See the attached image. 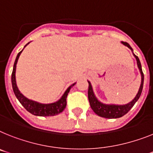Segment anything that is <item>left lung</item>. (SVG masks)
I'll list each match as a JSON object with an SVG mask.
<instances>
[{
    "instance_id": "1",
    "label": "left lung",
    "mask_w": 153,
    "mask_h": 153,
    "mask_svg": "<svg viewBox=\"0 0 153 153\" xmlns=\"http://www.w3.org/2000/svg\"><path fill=\"white\" fill-rule=\"evenodd\" d=\"M121 43L133 51V49L131 48V47L130 46L128 43L123 42V41H122ZM133 55L135 57L136 60H137V67L139 69L141 76H142V82H141V86H140L139 90H138L137 94H136L135 98H134L133 100L129 102V103H127L126 105L103 104V103H102L97 99V98L94 94L93 89H92L91 84L90 82L88 81V84H89V87H88V99H89V102H90V105L91 107L92 110L94 111V113L99 117L107 118V119H116V118H120V117H123V116H124L125 114H127L129 112L130 109L134 106V105L135 104V102L138 100V98L141 96L142 88H143L144 74L143 72H142V65H141L138 57L134 55V53Z\"/></svg>"
}]
</instances>
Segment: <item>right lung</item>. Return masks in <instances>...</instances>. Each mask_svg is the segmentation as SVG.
<instances>
[{
    "instance_id": "1",
    "label": "right lung",
    "mask_w": 153,
    "mask_h": 153,
    "mask_svg": "<svg viewBox=\"0 0 153 153\" xmlns=\"http://www.w3.org/2000/svg\"><path fill=\"white\" fill-rule=\"evenodd\" d=\"M27 45H29V43ZM22 51L23 50L19 52V54L17 55L16 61H15V63H14L12 74H11V84H12V88H13L15 95L18 98V100L19 101L20 103L22 105V106L26 108L28 112H30L31 114L35 115V116H39V117H51V116H55V115L59 114V113H62L65 109V106H66V98H67L68 93L69 92L72 87H74L76 83L73 84L71 86H69V88H67V90L65 91V93L63 94V95L59 101L53 102V103L42 104V103H40V102L28 99L19 91L17 87V84H16V65H17L18 59L19 58Z\"/></svg>"
}]
</instances>
